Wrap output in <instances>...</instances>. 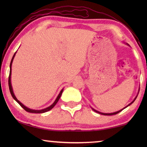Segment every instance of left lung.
<instances>
[{
    "instance_id": "obj_1",
    "label": "left lung",
    "mask_w": 147,
    "mask_h": 147,
    "mask_svg": "<svg viewBox=\"0 0 147 147\" xmlns=\"http://www.w3.org/2000/svg\"><path fill=\"white\" fill-rule=\"evenodd\" d=\"M128 45V44H127ZM140 89V88H139ZM139 91H138V94H137V96H136L135 97V98L134 99V100L131 102H130V104H128V105H127L126 106H125L124 107V108H123V109H121V110H119V111H116V112H113V113H102V112H100V111H97V110H96V109H93V108H92V109H93V110L94 111H95V112H96V113H99V114H101V115H116V114H117V113H119V112H121V111H122V110H123L124 109H125L126 108H127L128 106H129L130 105H131V104H132L134 101H135V100L136 99V98H137V96H138V94H139Z\"/></svg>"
}]
</instances>
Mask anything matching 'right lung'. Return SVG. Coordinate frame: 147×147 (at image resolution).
Returning a JSON list of instances; mask_svg holds the SVG:
<instances>
[{"label":"right lung","mask_w":147,"mask_h":147,"mask_svg":"<svg viewBox=\"0 0 147 147\" xmlns=\"http://www.w3.org/2000/svg\"><path fill=\"white\" fill-rule=\"evenodd\" d=\"M17 53V52H16ZM16 53L14 54V55L13 56V58H12L11 60V63H10V65H9V78H8V85H9V91H10V93L11 94L12 97L13 98V99L15 100H16L17 103H18L20 106H21L22 108H23L24 110L28 111V112H30V113H45L47 112V111H49V110H51V109H53L54 106H55V105L56 104V103L58 102L59 98L61 97V95L62 93H63V89H62L61 91L59 92V94L58 95V96H57L56 99L55 100V101L54 102V103L53 104H51V106L47 107V108H44V109H39V110H36V109H30V108H27L26 106H25L24 105V104H22L21 102H20L18 99H17L16 98V95L14 94V93H13V88H12V86H11V65H12V63H13V60L14 59V57L15 56H16Z\"/></svg>","instance_id":"1"}]
</instances>
